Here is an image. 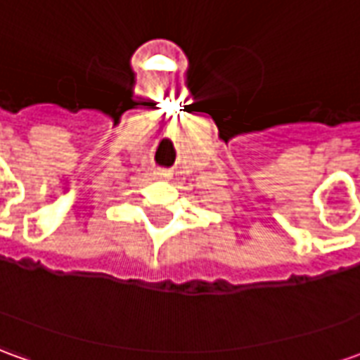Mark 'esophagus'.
Listing matches in <instances>:
<instances>
[{
  "mask_svg": "<svg viewBox=\"0 0 360 360\" xmlns=\"http://www.w3.org/2000/svg\"><path fill=\"white\" fill-rule=\"evenodd\" d=\"M154 175H156L158 179H169V177H172V172H169V169H158Z\"/></svg>",
  "mask_w": 360,
  "mask_h": 360,
  "instance_id": "esophagus-1",
  "label": "esophagus"
}]
</instances>
